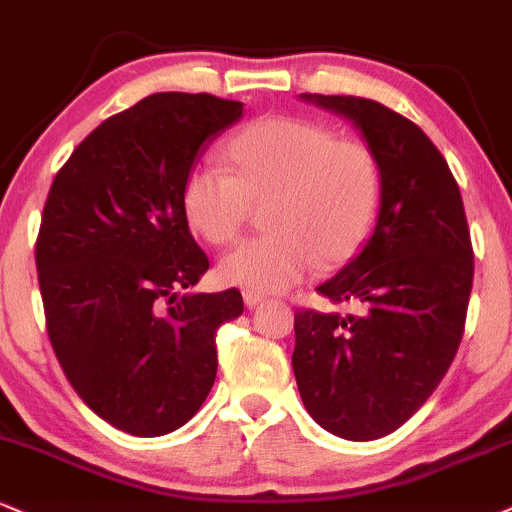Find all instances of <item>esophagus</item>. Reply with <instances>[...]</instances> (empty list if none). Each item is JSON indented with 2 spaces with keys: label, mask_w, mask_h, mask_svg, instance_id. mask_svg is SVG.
Instances as JSON below:
<instances>
[{
  "label": "esophagus",
  "mask_w": 512,
  "mask_h": 512,
  "mask_svg": "<svg viewBox=\"0 0 512 512\" xmlns=\"http://www.w3.org/2000/svg\"><path fill=\"white\" fill-rule=\"evenodd\" d=\"M261 302H263V294H258V292H249V290L244 292V304L249 306V309H254V306H258Z\"/></svg>",
  "instance_id": "1"
}]
</instances>
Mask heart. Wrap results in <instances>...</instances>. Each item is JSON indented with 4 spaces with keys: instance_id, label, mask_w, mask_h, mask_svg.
Masks as SVG:
<instances>
[{
    "instance_id": "heart-1",
    "label": "heart",
    "mask_w": 512,
    "mask_h": 512,
    "mask_svg": "<svg viewBox=\"0 0 512 512\" xmlns=\"http://www.w3.org/2000/svg\"><path fill=\"white\" fill-rule=\"evenodd\" d=\"M232 174L196 165L182 186V213L208 244L237 237L251 203H263L270 232L246 239L220 258L225 285L282 292L316 263L347 261L374 227L381 170L366 143L338 138L299 117H268L239 131L227 146Z\"/></svg>"
}]
</instances>
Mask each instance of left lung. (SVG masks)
<instances>
[{
	"mask_svg": "<svg viewBox=\"0 0 512 512\" xmlns=\"http://www.w3.org/2000/svg\"><path fill=\"white\" fill-rule=\"evenodd\" d=\"M302 98L362 131L381 170V206L362 254L316 287L359 311H297L292 369L316 424L374 441L405 424L453 364L472 292L470 227L446 158L417 124L354 95Z\"/></svg>",
	"mask_w": 512,
	"mask_h": 512,
	"instance_id": "1",
	"label": "left lung"
}]
</instances>
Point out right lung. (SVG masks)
Wrapping results in <instances>:
<instances>
[{"label": "right lung", "mask_w": 512, "mask_h": 512, "mask_svg": "<svg viewBox=\"0 0 512 512\" xmlns=\"http://www.w3.org/2000/svg\"><path fill=\"white\" fill-rule=\"evenodd\" d=\"M242 110L208 93L143 98L90 131L47 194L35 266L52 350L90 410L131 436L194 417L218 371L215 333L244 311L237 290L177 297L208 270L184 179Z\"/></svg>", "instance_id": "right-lung-1"}]
</instances>
